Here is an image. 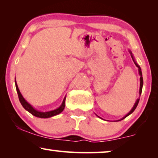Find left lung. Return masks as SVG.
I'll list each match as a JSON object with an SVG mask.
<instances>
[{
  "mask_svg": "<svg viewBox=\"0 0 158 158\" xmlns=\"http://www.w3.org/2000/svg\"><path fill=\"white\" fill-rule=\"evenodd\" d=\"M130 53L131 54H132V53L130 52ZM132 59H133V60H134V58H133V56H132ZM134 63H135V64L136 65V66L137 67V68H139V75H140V89H139V94H140V95H141V91H142V87H143V77H142V73H141V68H140V67L139 66L137 63H136L135 62V60H134ZM139 99H138V100H137V102H135V105H134V106H133V108L132 109V110H131L129 113H128L126 116H125V117H123V118L121 119V120H123V119H124L125 118H126L127 116H129L130 114H131L132 113V112L135 110V109H136V107H137V105H138V103H139Z\"/></svg>",
  "mask_w": 158,
  "mask_h": 158,
  "instance_id": "obj_1",
  "label": "left lung"
}]
</instances>
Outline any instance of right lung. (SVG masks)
I'll list each match as a JSON object with an SVG mask.
<instances>
[{
  "mask_svg": "<svg viewBox=\"0 0 158 158\" xmlns=\"http://www.w3.org/2000/svg\"><path fill=\"white\" fill-rule=\"evenodd\" d=\"M15 85H16V89H17V91L19 100L21 105L23 106V107L26 110H27L28 112H30L32 115H33V116H35L38 117V118H47L52 117L53 116H56V115L61 113V112L63 111L64 108H65L66 97L64 98L62 105H60V107H58V109H55V110L47 111V112H41V111H37L30 105V104H28L27 102L25 100V99L23 98V96L21 95L19 90V88L17 86V84H16V82H15Z\"/></svg>",
  "mask_w": 158,
  "mask_h": 158,
  "instance_id": "right-lung-1",
  "label": "right lung"
}]
</instances>
